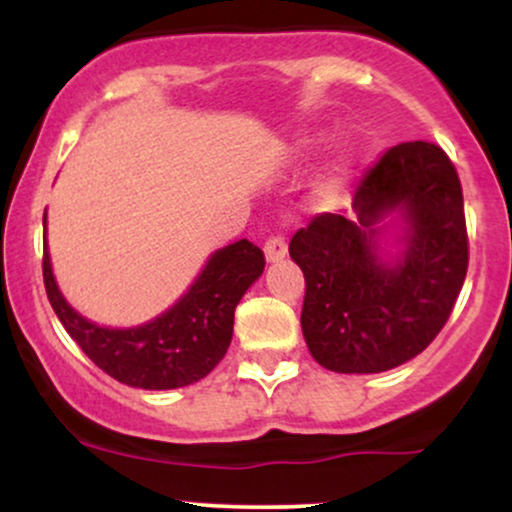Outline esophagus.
Returning <instances> with one entry per match:
<instances>
[{"instance_id":"obj_1","label":"esophagus","mask_w":512,"mask_h":512,"mask_svg":"<svg viewBox=\"0 0 512 512\" xmlns=\"http://www.w3.org/2000/svg\"><path fill=\"white\" fill-rule=\"evenodd\" d=\"M286 250H289V245H286L284 236H279V233H274V236H269L267 243H264V257H267L269 262L284 260Z\"/></svg>"}]
</instances>
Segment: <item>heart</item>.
<instances>
[{
  "mask_svg": "<svg viewBox=\"0 0 512 512\" xmlns=\"http://www.w3.org/2000/svg\"><path fill=\"white\" fill-rule=\"evenodd\" d=\"M337 185H339V175H334V178H330L325 182V187H322V197H330L334 190H337Z\"/></svg>",
  "mask_w": 512,
  "mask_h": 512,
  "instance_id": "heart-1",
  "label": "heart"
}]
</instances>
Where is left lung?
Instances as JSON below:
<instances>
[{"instance_id": "obj_1", "label": "left lung", "mask_w": 512, "mask_h": 512, "mask_svg": "<svg viewBox=\"0 0 512 512\" xmlns=\"http://www.w3.org/2000/svg\"><path fill=\"white\" fill-rule=\"evenodd\" d=\"M395 208L410 223L408 252L385 265L374 223ZM354 211L317 214L291 238L305 276L301 327L327 370L383 373L421 354L455 308L469 264L462 185L438 144H397L358 180Z\"/></svg>"}]
</instances>
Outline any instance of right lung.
Returning a JSON list of instances; mask_svg holds the SVG:
<instances>
[{"label": "right lung", "mask_w": 512, "mask_h": 512, "mask_svg": "<svg viewBox=\"0 0 512 512\" xmlns=\"http://www.w3.org/2000/svg\"><path fill=\"white\" fill-rule=\"evenodd\" d=\"M262 269L264 252L250 240H238L211 255L168 313L132 330H108L69 308L52 276L48 248L43 250L45 291L69 337L110 378L144 390L192 385L216 368L231 344L236 305Z\"/></svg>", "instance_id": "obj_1"}]
</instances>
